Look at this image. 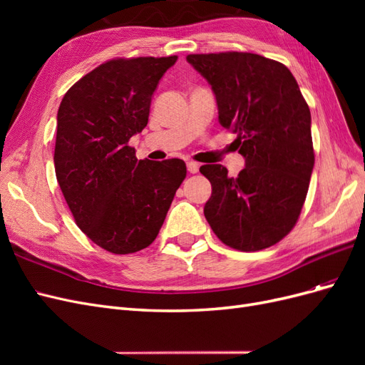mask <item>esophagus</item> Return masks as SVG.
Here are the masks:
<instances>
[{
	"instance_id": "34e87169",
	"label": "esophagus",
	"mask_w": 365,
	"mask_h": 365,
	"mask_svg": "<svg viewBox=\"0 0 365 365\" xmlns=\"http://www.w3.org/2000/svg\"><path fill=\"white\" fill-rule=\"evenodd\" d=\"M187 170H189L190 173H197V170H200V165H197V163H195V161H189L187 163Z\"/></svg>"
}]
</instances>
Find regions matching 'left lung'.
Listing matches in <instances>:
<instances>
[{
	"instance_id": "obj_1",
	"label": "left lung",
	"mask_w": 365,
	"mask_h": 365,
	"mask_svg": "<svg viewBox=\"0 0 365 365\" xmlns=\"http://www.w3.org/2000/svg\"><path fill=\"white\" fill-rule=\"evenodd\" d=\"M187 62L212 85L219 123L237 135L245 158L237 178L220 164L201 165L212 182L207 222L239 251L277 244L297 224L315 163L311 111L295 77L254 53L189 54Z\"/></svg>"
}]
</instances>
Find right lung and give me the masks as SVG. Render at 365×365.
I'll return each instance as SVG.
<instances>
[{"label": "right lung", "instance_id": "1", "mask_svg": "<svg viewBox=\"0 0 365 365\" xmlns=\"http://www.w3.org/2000/svg\"><path fill=\"white\" fill-rule=\"evenodd\" d=\"M178 56L113 59L63 96L54 170L77 227L114 254L149 247L185 178L178 158L137 160L128 146L148 125L152 96Z\"/></svg>", "mask_w": 365, "mask_h": 365}]
</instances>
